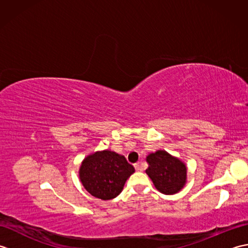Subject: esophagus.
<instances>
[{
    "label": "esophagus",
    "instance_id": "1",
    "mask_svg": "<svg viewBox=\"0 0 248 248\" xmlns=\"http://www.w3.org/2000/svg\"><path fill=\"white\" fill-rule=\"evenodd\" d=\"M134 167H135V170H138V171H140V170H143V167H141V165H140V163H135L134 164Z\"/></svg>",
    "mask_w": 248,
    "mask_h": 248
}]
</instances>
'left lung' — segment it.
<instances>
[{"mask_svg": "<svg viewBox=\"0 0 248 248\" xmlns=\"http://www.w3.org/2000/svg\"><path fill=\"white\" fill-rule=\"evenodd\" d=\"M146 161L148 163L146 173L162 194H177L186 186L187 168L179 157L165 150H156L147 155Z\"/></svg>", "mask_w": 248, "mask_h": 248, "instance_id": "8db88e82", "label": "left lung"}]
</instances>
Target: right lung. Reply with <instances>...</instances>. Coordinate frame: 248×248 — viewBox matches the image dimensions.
<instances>
[{"instance_id": "add662e5", "label": "right lung", "mask_w": 248, "mask_h": 248, "mask_svg": "<svg viewBox=\"0 0 248 248\" xmlns=\"http://www.w3.org/2000/svg\"><path fill=\"white\" fill-rule=\"evenodd\" d=\"M134 171V167L124 155L105 149L84 157L78 178L84 188L93 197L109 200L118 196Z\"/></svg>"}]
</instances>
